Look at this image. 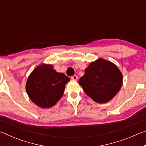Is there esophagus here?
I'll return each mask as SVG.
<instances>
[{
    "instance_id": "34e87169",
    "label": "esophagus",
    "mask_w": 146,
    "mask_h": 146,
    "mask_svg": "<svg viewBox=\"0 0 146 146\" xmlns=\"http://www.w3.org/2000/svg\"><path fill=\"white\" fill-rule=\"evenodd\" d=\"M71 78L72 79V80H76L78 79V76L76 75H73L71 77Z\"/></svg>"
}]
</instances>
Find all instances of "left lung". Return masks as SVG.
Instances as JSON below:
<instances>
[{
  "label": "left lung",
  "mask_w": 146,
  "mask_h": 146,
  "mask_svg": "<svg viewBox=\"0 0 146 146\" xmlns=\"http://www.w3.org/2000/svg\"><path fill=\"white\" fill-rule=\"evenodd\" d=\"M122 74L117 66L103 58L91 62L80 78L79 84L86 95L98 103L112 99L122 85Z\"/></svg>",
  "instance_id": "obj_1"
}]
</instances>
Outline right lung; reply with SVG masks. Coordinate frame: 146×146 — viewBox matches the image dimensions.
<instances>
[{
	"label": "right lung",
	"instance_id": "add662e5",
	"mask_svg": "<svg viewBox=\"0 0 146 146\" xmlns=\"http://www.w3.org/2000/svg\"><path fill=\"white\" fill-rule=\"evenodd\" d=\"M70 78L58 73L50 64H41L32 71L27 80L26 90L36 105L42 108L53 107L62 97L65 85Z\"/></svg>",
	"mask_w": 146,
	"mask_h": 146
}]
</instances>
